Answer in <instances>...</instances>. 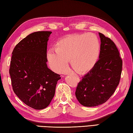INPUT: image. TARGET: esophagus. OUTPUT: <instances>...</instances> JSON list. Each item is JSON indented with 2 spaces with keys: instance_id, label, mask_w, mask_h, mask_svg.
Returning a JSON list of instances; mask_svg holds the SVG:
<instances>
[{
  "instance_id": "1",
  "label": "esophagus",
  "mask_w": 133,
  "mask_h": 133,
  "mask_svg": "<svg viewBox=\"0 0 133 133\" xmlns=\"http://www.w3.org/2000/svg\"><path fill=\"white\" fill-rule=\"evenodd\" d=\"M75 78H76V81H78V82H79V81H80V79L78 77H77V76H75Z\"/></svg>"
}]
</instances>
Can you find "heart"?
Masks as SVG:
<instances>
[{"label":"heart","instance_id":"1","mask_svg":"<svg viewBox=\"0 0 133 133\" xmlns=\"http://www.w3.org/2000/svg\"><path fill=\"white\" fill-rule=\"evenodd\" d=\"M99 54V42L94 34L74 35L57 42L56 49H50L47 58L51 69L57 72L66 71L70 59L75 71L84 73L95 66Z\"/></svg>","mask_w":133,"mask_h":133}]
</instances>
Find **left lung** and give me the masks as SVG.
Returning <instances> with one entry per match:
<instances>
[{
  "label": "left lung",
  "mask_w": 133,
  "mask_h": 133,
  "mask_svg": "<svg viewBox=\"0 0 133 133\" xmlns=\"http://www.w3.org/2000/svg\"><path fill=\"white\" fill-rule=\"evenodd\" d=\"M101 39L99 59L89 73L82 77L75 91L80 104L96 107L104 104L114 93L119 84L122 59L114 42L104 34Z\"/></svg>",
  "instance_id": "8db88e82"
}]
</instances>
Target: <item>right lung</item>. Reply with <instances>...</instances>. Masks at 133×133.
I'll return each mask as SVG.
<instances>
[{
	"mask_svg": "<svg viewBox=\"0 0 133 133\" xmlns=\"http://www.w3.org/2000/svg\"><path fill=\"white\" fill-rule=\"evenodd\" d=\"M50 31L32 33L12 52L9 74L14 93L35 109L46 108L54 97L60 75L47 68V46Z\"/></svg>",
	"mask_w": 133,
	"mask_h": 133,
	"instance_id": "add662e5",
	"label": "right lung"
}]
</instances>
